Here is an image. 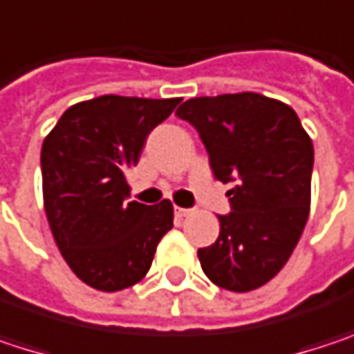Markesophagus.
Returning <instances> with one entry per match:
<instances>
[{
    "label": "esophagus",
    "mask_w": 354,
    "mask_h": 354,
    "mask_svg": "<svg viewBox=\"0 0 354 354\" xmlns=\"http://www.w3.org/2000/svg\"><path fill=\"white\" fill-rule=\"evenodd\" d=\"M174 211H176L178 217H186V215H190V213H192V209H184V207H176Z\"/></svg>",
    "instance_id": "obj_1"
}]
</instances>
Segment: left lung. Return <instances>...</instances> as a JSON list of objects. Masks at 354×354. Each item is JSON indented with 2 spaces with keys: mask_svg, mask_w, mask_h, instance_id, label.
<instances>
[{
  "mask_svg": "<svg viewBox=\"0 0 354 354\" xmlns=\"http://www.w3.org/2000/svg\"><path fill=\"white\" fill-rule=\"evenodd\" d=\"M201 135L232 213L219 238L198 250L205 274L227 291L268 283L295 250L308 215L314 145L295 110L262 94L190 98L176 110Z\"/></svg>",
  "mask_w": 354,
  "mask_h": 354,
  "instance_id": "obj_1",
  "label": "left lung"
}]
</instances>
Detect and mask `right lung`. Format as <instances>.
<instances>
[{"label":"right lung","mask_w":354,"mask_h":354,"mask_svg":"<svg viewBox=\"0 0 354 354\" xmlns=\"http://www.w3.org/2000/svg\"><path fill=\"white\" fill-rule=\"evenodd\" d=\"M178 102L112 94L86 100L67 108L42 143V196L53 238L69 268L98 291L139 283L174 225L170 201L129 203L124 174Z\"/></svg>","instance_id":"right-lung-1"}]
</instances>
